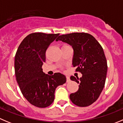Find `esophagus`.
<instances>
[{
	"instance_id": "34e87169",
	"label": "esophagus",
	"mask_w": 123,
	"mask_h": 123,
	"mask_svg": "<svg viewBox=\"0 0 123 123\" xmlns=\"http://www.w3.org/2000/svg\"><path fill=\"white\" fill-rule=\"evenodd\" d=\"M66 79H67V82H68L70 81V77L69 76H66Z\"/></svg>"
}]
</instances>
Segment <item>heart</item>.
<instances>
[{
  "mask_svg": "<svg viewBox=\"0 0 123 123\" xmlns=\"http://www.w3.org/2000/svg\"><path fill=\"white\" fill-rule=\"evenodd\" d=\"M66 46H68V45H64V46H63V47H66Z\"/></svg>",
  "mask_w": 123,
  "mask_h": 123,
  "instance_id": "obj_1",
  "label": "heart"
}]
</instances>
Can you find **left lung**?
Instances as JSON below:
<instances>
[{"label": "left lung", "instance_id": "1", "mask_svg": "<svg viewBox=\"0 0 123 123\" xmlns=\"http://www.w3.org/2000/svg\"><path fill=\"white\" fill-rule=\"evenodd\" d=\"M58 41L72 46L73 67L82 74L80 78L70 77L80 85L78 91L70 95V99L78 106H89L98 99L105 85L107 64L104 50L96 39L88 33L63 34L58 37Z\"/></svg>", "mask_w": 123, "mask_h": 123}]
</instances>
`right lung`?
I'll return each instance as SVG.
<instances>
[{
    "label": "right lung",
    "instance_id": "add662e5",
    "mask_svg": "<svg viewBox=\"0 0 123 123\" xmlns=\"http://www.w3.org/2000/svg\"><path fill=\"white\" fill-rule=\"evenodd\" d=\"M59 35L30 34L22 41L15 55V75L20 91L30 104L40 108L51 105L56 87L66 82L63 74L55 73L50 76L42 68L46 50Z\"/></svg>",
    "mask_w": 123,
    "mask_h": 123
}]
</instances>
